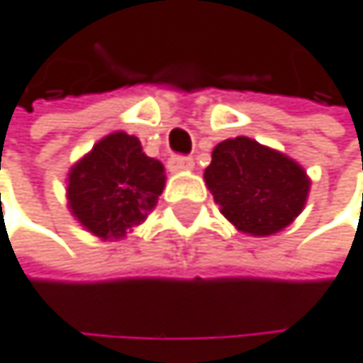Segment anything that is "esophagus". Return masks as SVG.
Listing matches in <instances>:
<instances>
[{"mask_svg": "<svg viewBox=\"0 0 363 363\" xmlns=\"http://www.w3.org/2000/svg\"><path fill=\"white\" fill-rule=\"evenodd\" d=\"M168 168L172 172H184V170H193L195 168V162L193 157H184V155H175V157L168 160Z\"/></svg>", "mask_w": 363, "mask_h": 363, "instance_id": "34e87169", "label": "esophagus"}]
</instances>
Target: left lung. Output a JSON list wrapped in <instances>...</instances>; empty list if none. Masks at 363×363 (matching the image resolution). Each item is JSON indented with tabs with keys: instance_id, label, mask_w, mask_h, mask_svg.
Listing matches in <instances>:
<instances>
[{
	"instance_id": "left-lung-1",
	"label": "left lung",
	"mask_w": 363,
	"mask_h": 363,
	"mask_svg": "<svg viewBox=\"0 0 363 363\" xmlns=\"http://www.w3.org/2000/svg\"><path fill=\"white\" fill-rule=\"evenodd\" d=\"M203 177L221 215L237 230L259 237L291 224L306 203L311 186L297 162L248 137L217 144Z\"/></svg>"
}]
</instances>
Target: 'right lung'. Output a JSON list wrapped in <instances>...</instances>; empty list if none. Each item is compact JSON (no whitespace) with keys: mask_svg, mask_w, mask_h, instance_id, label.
<instances>
[{"mask_svg":"<svg viewBox=\"0 0 363 363\" xmlns=\"http://www.w3.org/2000/svg\"><path fill=\"white\" fill-rule=\"evenodd\" d=\"M164 179V166L146 157L137 137L113 133L72 166L68 203L90 233L119 240L155 208Z\"/></svg>","mask_w":363,"mask_h":363,"instance_id":"1","label":"right lung"}]
</instances>
